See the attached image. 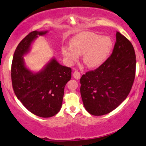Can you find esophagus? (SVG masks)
<instances>
[{
	"label": "esophagus",
	"instance_id": "obj_1",
	"mask_svg": "<svg viewBox=\"0 0 146 146\" xmlns=\"http://www.w3.org/2000/svg\"><path fill=\"white\" fill-rule=\"evenodd\" d=\"M73 76H74V78H76V79L78 80V79H79V78H80V74L79 72L75 71L74 72V74H73Z\"/></svg>",
	"mask_w": 146,
	"mask_h": 146
}]
</instances>
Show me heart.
<instances>
[{"mask_svg": "<svg viewBox=\"0 0 146 146\" xmlns=\"http://www.w3.org/2000/svg\"><path fill=\"white\" fill-rule=\"evenodd\" d=\"M113 42L109 36L92 32H82L70 41V46L63 47L62 54L67 64L72 66L83 54V61L87 68L96 69L107 61L111 54Z\"/></svg>", "mask_w": 146, "mask_h": 146, "instance_id": "b5f03b06", "label": "heart"}]
</instances>
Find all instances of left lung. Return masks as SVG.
<instances>
[{
  "instance_id": "1",
  "label": "left lung",
  "mask_w": 146,
  "mask_h": 146,
  "mask_svg": "<svg viewBox=\"0 0 146 146\" xmlns=\"http://www.w3.org/2000/svg\"><path fill=\"white\" fill-rule=\"evenodd\" d=\"M135 70L134 48L117 32L113 50L107 61L80 78V95L87 112L99 116L115 109L131 92Z\"/></svg>"
}]
</instances>
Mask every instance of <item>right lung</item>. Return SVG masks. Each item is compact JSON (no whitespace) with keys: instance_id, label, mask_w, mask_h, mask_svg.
Listing matches in <instances>:
<instances>
[{"instance_id":"add662e5","label":"right lung","mask_w":146,"mask_h":146,"mask_svg":"<svg viewBox=\"0 0 146 146\" xmlns=\"http://www.w3.org/2000/svg\"><path fill=\"white\" fill-rule=\"evenodd\" d=\"M48 31L31 32L15 49L11 64V81L14 93L28 110L41 117H50L60 111L64 88L71 79L70 68L60 65L52 58L42 70L33 72L25 66L23 56L32 42Z\"/></svg>"}]
</instances>
